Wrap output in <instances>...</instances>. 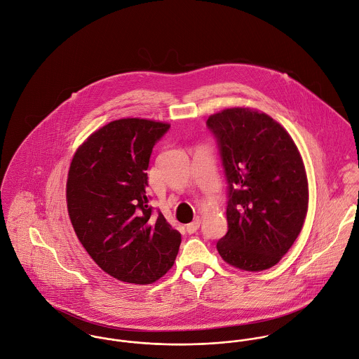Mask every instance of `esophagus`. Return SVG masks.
I'll list each match as a JSON object with an SVG mask.
<instances>
[{"label": "esophagus", "instance_id": "obj_1", "mask_svg": "<svg viewBox=\"0 0 359 359\" xmlns=\"http://www.w3.org/2000/svg\"><path fill=\"white\" fill-rule=\"evenodd\" d=\"M200 223H201L200 217H197V219H194L191 223H189V224L186 226V230H187V233H190V234L196 233V231L200 229Z\"/></svg>", "mask_w": 359, "mask_h": 359}]
</instances>
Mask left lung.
Returning <instances> with one entry per match:
<instances>
[{"label":"left lung","mask_w":359,"mask_h":359,"mask_svg":"<svg viewBox=\"0 0 359 359\" xmlns=\"http://www.w3.org/2000/svg\"><path fill=\"white\" fill-rule=\"evenodd\" d=\"M227 182V233L220 257L243 271L275 266L298 237L308 211V180L290 135L264 112L230 108L211 115Z\"/></svg>","instance_id":"8db88e82"}]
</instances>
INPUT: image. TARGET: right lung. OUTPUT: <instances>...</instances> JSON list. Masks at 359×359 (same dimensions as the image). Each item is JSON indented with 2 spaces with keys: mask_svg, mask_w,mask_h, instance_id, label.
Wrapping results in <instances>:
<instances>
[{
  "mask_svg": "<svg viewBox=\"0 0 359 359\" xmlns=\"http://www.w3.org/2000/svg\"><path fill=\"white\" fill-rule=\"evenodd\" d=\"M170 125L128 118L94 132L73 155L67 201L73 229L93 261L112 278L149 285L179 252L182 236L147 196L149 156Z\"/></svg>",
  "mask_w": 359,
  "mask_h": 359,
  "instance_id": "obj_1",
  "label": "right lung"
}]
</instances>
